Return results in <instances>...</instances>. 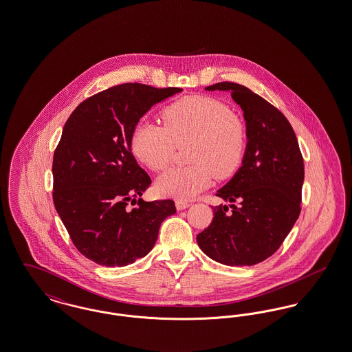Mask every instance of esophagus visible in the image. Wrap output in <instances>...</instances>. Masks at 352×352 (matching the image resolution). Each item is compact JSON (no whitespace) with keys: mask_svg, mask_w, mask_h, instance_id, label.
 I'll list each match as a JSON object with an SVG mask.
<instances>
[{"mask_svg":"<svg viewBox=\"0 0 352 352\" xmlns=\"http://www.w3.org/2000/svg\"><path fill=\"white\" fill-rule=\"evenodd\" d=\"M188 206H190V203L187 201H181V199L175 201V207H177V210H184V208H187Z\"/></svg>","mask_w":352,"mask_h":352,"instance_id":"esophagus-1","label":"esophagus"}]
</instances>
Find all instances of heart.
Returning <instances> with one entry per match:
<instances>
[{
    "instance_id": "b5f03b06",
    "label": "heart",
    "mask_w": 352,
    "mask_h": 352,
    "mask_svg": "<svg viewBox=\"0 0 352 352\" xmlns=\"http://www.w3.org/2000/svg\"><path fill=\"white\" fill-rule=\"evenodd\" d=\"M164 125L140 122L131 146L135 158L153 171L165 170L178 146L191 144L187 158L192 165L174 168L157 181V191L177 199H191L218 179H228L241 168L247 153V131L223 101L190 95L162 111Z\"/></svg>"
}]
</instances>
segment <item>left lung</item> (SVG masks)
I'll return each instance as SVG.
<instances>
[{
    "label": "left lung",
    "instance_id": "8db88e82",
    "mask_svg": "<svg viewBox=\"0 0 352 352\" xmlns=\"http://www.w3.org/2000/svg\"><path fill=\"white\" fill-rule=\"evenodd\" d=\"M206 89L231 91L244 112L248 144L243 166L217 192L232 203L231 210L212 207V221L197 241L220 264L251 267L281 247L300 217L303 157L290 122L269 101L231 82Z\"/></svg>",
    "mask_w": 352,
    "mask_h": 352
}]
</instances>
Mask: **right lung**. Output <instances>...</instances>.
Masks as SVG:
<instances>
[{"instance_id": "1", "label": "right lung", "mask_w": 352, "mask_h": 352, "mask_svg": "<svg viewBox=\"0 0 352 352\" xmlns=\"http://www.w3.org/2000/svg\"><path fill=\"white\" fill-rule=\"evenodd\" d=\"M181 91L120 84L80 102L65 124L52 160L54 206L76 250L99 265L125 267L146 256L161 223L175 214L174 201L140 198L151 179L131 138L151 105Z\"/></svg>"}]
</instances>
